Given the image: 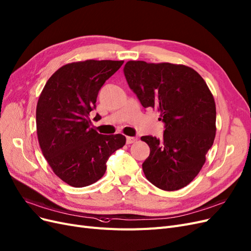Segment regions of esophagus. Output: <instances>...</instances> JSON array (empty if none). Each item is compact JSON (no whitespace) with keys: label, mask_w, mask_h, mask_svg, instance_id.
<instances>
[{"label":"esophagus","mask_w":251,"mask_h":251,"mask_svg":"<svg viewBox=\"0 0 251 251\" xmlns=\"http://www.w3.org/2000/svg\"><path fill=\"white\" fill-rule=\"evenodd\" d=\"M136 141H137V138H135V137H129V136L126 137V143H127V144L134 143V142H136Z\"/></svg>","instance_id":"34e87169"}]
</instances>
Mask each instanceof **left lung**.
<instances>
[{
  "instance_id": "8db88e82",
  "label": "left lung",
  "mask_w": 251,
  "mask_h": 251,
  "mask_svg": "<svg viewBox=\"0 0 251 251\" xmlns=\"http://www.w3.org/2000/svg\"><path fill=\"white\" fill-rule=\"evenodd\" d=\"M124 73L144 108L160 113L163 138L143 136L151 152L142 164L152 185L176 191L191 183L205 162L216 135L213 94L191 67L128 61Z\"/></svg>"
}]
</instances>
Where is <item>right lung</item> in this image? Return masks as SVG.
Returning a JSON list of instances; mask_svg holds the SVG:
<instances>
[{
    "label": "right lung",
    "instance_id": "right-lung-1",
    "mask_svg": "<svg viewBox=\"0 0 251 251\" xmlns=\"http://www.w3.org/2000/svg\"><path fill=\"white\" fill-rule=\"evenodd\" d=\"M123 64L112 60L66 64L43 87L36 108L39 145L55 175L70 186L96 183L105 175L110 155L126 144L122 134H99L89 118L101 86Z\"/></svg>",
    "mask_w": 251,
    "mask_h": 251
}]
</instances>
